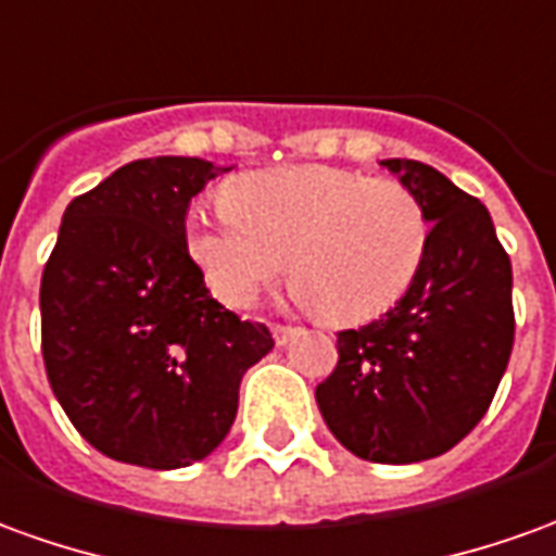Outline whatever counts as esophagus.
Here are the masks:
<instances>
[{"mask_svg":"<svg viewBox=\"0 0 556 556\" xmlns=\"http://www.w3.org/2000/svg\"><path fill=\"white\" fill-rule=\"evenodd\" d=\"M270 333H274V343L286 345L291 337L298 333V328H291V325H274V328H270Z\"/></svg>","mask_w":556,"mask_h":556,"instance_id":"esophagus-1","label":"esophagus"}]
</instances>
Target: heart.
Instances as JSON below:
<instances>
[{
    "instance_id": "heart-1",
    "label": "heart",
    "mask_w": 556,
    "mask_h": 556,
    "mask_svg": "<svg viewBox=\"0 0 556 556\" xmlns=\"http://www.w3.org/2000/svg\"><path fill=\"white\" fill-rule=\"evenodd\" d=\"M427 247L430 219L413 189L331 165L247 174L228 201L186 216V250L213 298L243 309L289 267L294 298L331 325L397 304Z\"/></svg>"
}]
</instances>
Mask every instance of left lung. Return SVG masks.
<instances>
[{
    "mask_svg": "<svg viewBox=\"0 0 556 556\" xmlns=\"http://www.w3.org/2000/svg\"><path fill=\"white\" fill-rule=\"evenodd\" d=\"M430 219V247L397 304L337 333L340 361L318 413L372 464L440 457L488 413L515 343L511 262L479 198L415 159L382 162Z\"/></svg>",
    "mask_w": 556,
    "mask_h": 556,
    "instance_id": "left-lung-1",
    "label": "left lung"
}]
</instances>
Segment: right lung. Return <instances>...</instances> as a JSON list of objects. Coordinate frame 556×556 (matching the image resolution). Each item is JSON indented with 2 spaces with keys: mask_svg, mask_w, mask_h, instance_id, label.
Segmentation results:
<instances>
[{
  "mask_svg": "<svg viewBox=\"0 0 556 556\" xmlns=\"http://www.w3.org/2000/svg\"><path fill=\"white\" fill-rule=\"evenodd\" d=\"M228 168L138 159L77 195L41 277V355L77 433L114 460H204L238 415L243 372L274 349L213 301L186 250L189 201Z\"/></svg>",
  "mask_w": 556,
  "mask_h": 556,
  "instance_id": "add662e5",
  "label": "right lung"
}]
</instances>
